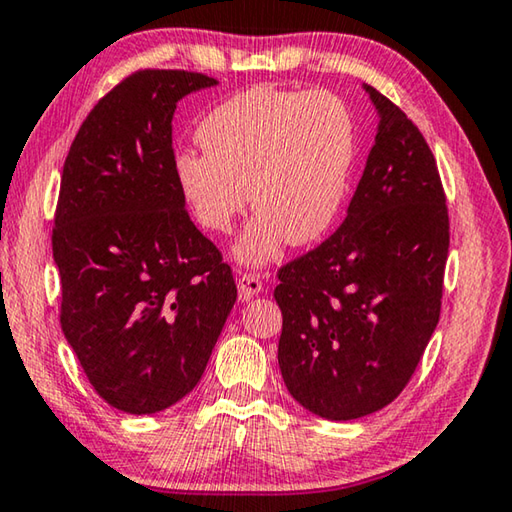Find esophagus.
Here are the masks:
<instances>
[{
	"label": "esophagus",
	"instance_id": "esophagus-1",
	"mask_svg": "<svg viewBox=\"0 0 512 512\" xmlns=\"http://www.w3.org/2000/svg\"><path fill=\"white\" fill-rule=\"evenodd\" d=\"M263 290V281H261V276H256V274H249V272H245V274H240L238 276V299L240 301H249V299H254L258 292Z\"/></svg>",
	"mask_w": 512,
	"mask_h": 512
}]
</instances>
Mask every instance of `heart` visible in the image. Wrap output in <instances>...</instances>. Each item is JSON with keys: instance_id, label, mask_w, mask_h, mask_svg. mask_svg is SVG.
Listing matches in <instances>:
<instances>
[{"instance_id": "b5f03b06", "label": "heart", "mask_w": 512, "mask_h": 512, "mask_svg": "<svg viewBox=\"0 0 512 512\" xmlns=\"http://www.w3.org/2000/svg\"><path fill=\"white\" fill-rule=\"evenodd\" d=\"M204 152L175 157V179L204 229L227 233L249 204L258 215L240 238L242 263H263L281 242L310 245L333 227L357 155L353 112L333 92L267 85L229 96L197 128Z\"/></svg>"}]
</instances>
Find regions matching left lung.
<instances>
[{
    "mask_svg": "<svg viewBox=\"0 0 512 512\" xmlns=\"http://www.w3.org/2000/svg\"><path fill=\"white\" fill-rule=\"evenodd\" d=\"M380 125L333 236L279 270V366L299 405L328 420L387 407L441 317L450 215L416 123L364 85Z\"/></svg>",
    "mask_w": 512,
    "mask_h": 512,
    "instance_id": "8db88e82",
    "label": "left lung"
}]
</instances>
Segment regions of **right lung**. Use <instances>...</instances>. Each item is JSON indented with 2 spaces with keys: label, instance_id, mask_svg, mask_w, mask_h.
<instances>
[{
  "label": "right lung",
  "instance_id": "obj_1",
  "mask_svg": "<svg viewBox=\"0 0 512 512\" xmlns=\"http://www.w3.org/2000/svg\"><path fill=\"white\" fill-rule=\"evenodd\" d=\"M215 83L134 71L92 107L62 168L51 236L60 326L94 391L125 414L191 393L236 303L231 267L175 179L177 101Z\"/></svg>",
  "mask_w": 512,
  "mask_h": 512
}]
</instances>
